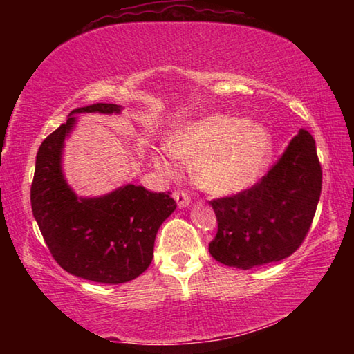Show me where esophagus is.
Wrapping results in <instances>:
<instances>
[{"mask_svg": "<svg viewBox=\"0 0 354 354\" xmlns=\"http://www.w3.org/2000/svg\"><path fill=\"white\" fill-rule=\"evenodd\" d=\"M173 198H175L179 209H184V207H187L190 205L189 195L184 194V192H175V194H173Z\"/></svg>", "mask_w": 354, "mask_h": 354, "instance_id": "34e87169", "label": "esophagus"}]
</instances>
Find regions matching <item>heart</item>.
Instances as JSON below:
<instances>
[{"instance_id": "b5f03b06", "label": "heart", "mask_w": 354, "mask_h": 354, "mask_svg": "<svg viewBox=\"0 0 354 354\" xmlns=\"http://www.w3.org/2000/svg\"><path fill=\"white\" fill-rule=\"evenodd\" d=\"M167 153L154 156V165L173 176V158L192 164V175L212 195L242 194L259 181L272 151V134L266 124L251 118L211 113L183 124L170 134Z\"/></svg>"}]
</instances>
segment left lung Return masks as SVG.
<instances>
[{"label":"left lung","mask_w":354,"mask_h":354,"mask_svg":"<svg viewBox=\"0 0 354 354\" xmlns=\"http://www.w3.org/2000/svg\"><path fill=\"white\" fill-rule=\"evenodd\" d=\"M320 192L315 140L299 129L254 187L211 203L218 231L209 253L242 270L286 259L306 237Z\"/></svg>","instance_id":"1"}]
</instances>
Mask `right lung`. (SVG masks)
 <instances>
[{"label":"right lung","instance_id":"1","mask_svg":"<svg viewBox=\"0 0 354 354\" xmlns=\"http://www.w3.org/2000/svg\"><path fill=\"white\" fill-rule=\"evenodd\" d=\"M97 103L71 111L67 122L41 142L31 185V206L45 243L65 272L101 284L134 279L153 261L156 234L176 209L169 194L124 184L100 196H81L64 175V147L77 113H120Z\"/></svg>","mask_w":354,"mask_h":354}]
</instances>
